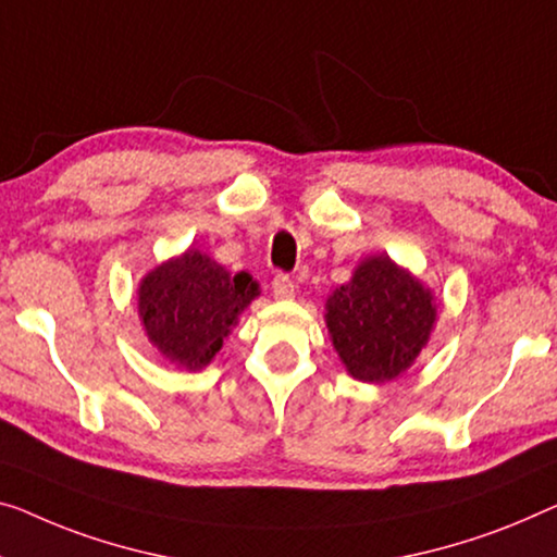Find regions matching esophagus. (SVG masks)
I'll return each mask as SVG.
<instances>
[{"label": "esophagus", "mask_w": 557, "mask_h": 557, "mask_svg": "<svg viewBox=\"0 0 557 557\" xmlns=\"http://www.w3.org/2000/svg\"><path fill=\"white\" fill-rule=\"evenodd\" d=\"M272 295L277 297V300H289V297L295 295V282L285 272H277L275 277H272Z\"/></svg>", "instance_id": "1"}]
</instances>
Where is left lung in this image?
<instances>
[{"label":"left lung","mask_w":557,"mask_h":557,"mask_svg":"<svg viewBox=\"0 0 557 557\" xmlns=\"http://www.w3.org/2000/svg\"><path fill=\"white\" fill-rule=\"evenodd\" d=\"M325 320L350 375L362 383H385L420 355L433 330L435 305L430 289L410 272L377 255L330 295Z\"/></svg>","instance_id":"left-lung-1"}]
</instances>
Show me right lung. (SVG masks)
I'll use <instances>...</instances> for the list:
<instances>
[{
  "label": "right lung",
  "mask_w": 557,
  "mask_h": 557,
  "mask_svg": "<svg viewBox=\"0 0 557 557\" xmlns=\"http://www.w3.org/2000/svg\"><path fill=\"white\" fill-rule=\"evenodd\" d=\"M257 282L232 277L222 264L189 250L164 262L139 285V318L164 358L197 370L220 352L237 314L252 302Z\"/></svg>",
  "instance_id": "1"
}]
</instances>
